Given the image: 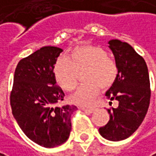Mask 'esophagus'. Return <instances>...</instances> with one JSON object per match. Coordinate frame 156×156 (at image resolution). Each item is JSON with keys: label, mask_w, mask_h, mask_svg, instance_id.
<instances>
[{"label": "esophagus", "mask_w": 156, "mask_h": 156, "mask_svg": "<svg viewBox=\"0 0 156 156\" xmlns=\"http://www.w3.org/2000/svg\"><path fill=\"white\" fill-rule=\"evenodd\" d=\"M81 110L84 111V112H87V113H92L94 111V108H81Z\"/></svg>", "instance_id": "obj_1"}]
</instances>
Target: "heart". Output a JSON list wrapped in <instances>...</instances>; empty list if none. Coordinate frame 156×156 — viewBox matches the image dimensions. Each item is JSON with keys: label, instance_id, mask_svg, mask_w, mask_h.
<instances>
[{"label": "heart", "instance_id": "b5f03b06", "mask_svg": "<svg viewBox=\"0 0 156 156\" xmlns=\"http://www.w3.org/2000/svg\"><path fill=\"white\" fill-rule=\"evenodd\" d=\"M84 70L86 83L69 96V100L78 106L88 107L94 104L101 88L107 89L114 84L118 68L107 56L105 50L94 45H82L71 50L67 58H59L52 69L57 84L66 91L75 88L78 73Z\"/></svg>", "mask_w": 156, "mask_h": 156}]
</instances>
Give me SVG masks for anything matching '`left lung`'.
Wrapping results in <instances>:
<instances>
[{"instance_id": "obj_1", "label": "left lung", "mask_w": 156, "mask_h": 156, "mask_svg": "<svg viewBox=\"0 0 156 156\" xmlns=\"http://www.w3.org/2000/svg\"><path fill=\"white\" fill-rule=\"evenodd\" d=\"M118 76L105 94L112 101L119 103L117 108L108 109L110 120L99 129L100 135L107 140L120 141L128 138L141 125L150 104V81L147 66L131 45L117 39L109 41Z\"/></svg>"}]
</instances>
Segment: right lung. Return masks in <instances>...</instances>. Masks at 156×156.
<instances>
[{"instance_id": "1", "label": "right lung", "mask_w": 156, "mask_h": 156, "mask_svg": "<svg viewBox=\"0 0 156 156\" xmlns=\"http://www.w3.org/2000/svg\"><path fill=\"white\" fill-rule=\"evenodd\" d=\"M63 50L44 46L20 61L10 93L12 114L30 140L44 147H55L67 141L70 117L77 107L58 106L64 93L56 85L53 65Z\"/></svg>"}]
</instances>
